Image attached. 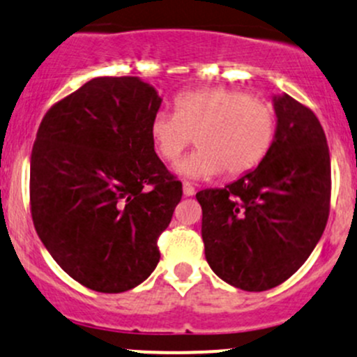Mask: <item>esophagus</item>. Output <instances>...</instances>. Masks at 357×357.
<instances>
[{"mask_svg":"<svg viewBox=\"0 0 357 357\" xmlns=\"http://www.w3.org/2000/svg\"><path fill=\"white\" fill-rule=\"evenodd\" d=\"M182 190H183V196H185V197H189V196H194V194H196V189H194V187L190 185L189 182H183V185H182Z\"/></svg>","mask_w":357,"mask_h":357,"instance_id":"esophagus-1","label":"esophagus"}]
</instances>
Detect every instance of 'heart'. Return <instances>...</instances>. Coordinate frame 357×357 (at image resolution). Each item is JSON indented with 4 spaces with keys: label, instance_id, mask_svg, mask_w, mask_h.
<instances>
[{
    "label": "heart",
    "instance_id": "1",
    "mask_svg": "<svg viewBox=\"0 0 357 357\" xmlns=\"http://www.w3.org/2000/svg\"><path fill=\"white\" fill-rule=\"evenodd\" d=\"M175 115L158 112L149 123L156 153L175 161L196 141L197 151L175 165L187 178L238 177L263 161L275 137V112L263 99L227 87L187 91L174 101Z\"/></svg>",
    "mask_w": 357,
    "mask_h": 357
}]
</instances>
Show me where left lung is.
Listing matches in <instances>:
<instances>
[{"label": "left lung", "mask_w": 357, "mask_h": 357, "mask_svg": "<svg viewBox=\"0 0 357 357\" xmlns=\"http://www.w3.org/2000/svg\"><path fill=\"white\" fill-rule=\"evenodd\" d=\"M275 137L263 161L223 189L196 194L211 270L261 292L292 277L321 238L330 209V154L310 108L273 96Z\"/></svg>", "instance_id": "obj_1"}]
</instances>
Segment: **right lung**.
<instances>
[{
    "instance_id": "add662e5",
    "label": "right lung",
    "mask_w": 357,
    "mask_h": 357,
    "mask_svg": "<svg viewBox=\"0 0 357 357\" xmlns=\"http://www.w3.org/2000/svg\"><path fill=\"white\" fill-rule=\"evenodd\" d=\"M158 91L96 77L44 115L31 156L36 232L73 280L96 292L137 287L160 261L182 183L154 153Z\"/></svg>"
}]
</instances>
